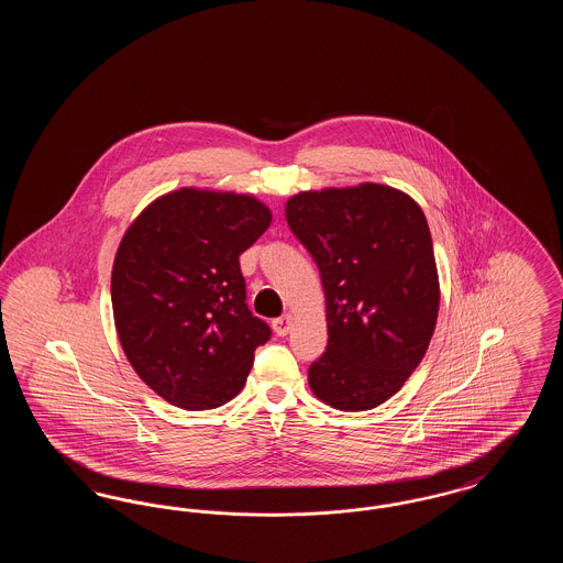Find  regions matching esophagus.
<instances>
[{"label":"esophagus","mask_w":563,"mask_h":563,"mask_svg":"<svg viewBox=\"0 0 563 563\" xmlns=\"http://www.w3.org/2000/svg\"><path fill=\"white\" fill-rule=\"evenodd\" d=\"M291 324H294L291 314H285V317H280V319L274 321V331H276L278 335H287V333L291 331Z\"/></svg>","instance_id":"1"}]
</instances>
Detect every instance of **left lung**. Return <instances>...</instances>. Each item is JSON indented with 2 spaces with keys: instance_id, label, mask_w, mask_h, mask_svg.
I'll return each mask as SVG.
<instances>
[{
  "instance_id": "left-lung-1",
  "label": "left lung",
  "mask_w": 563,
  "mask_h": 563,
  "mask_svg": "<svg viewBox=\"0 0 563 563\" xmlns=\"http://www.w3.org/2000/svg\"><path fill=\"white\" fill-rule=\"evenodd\" d=\"M285 217L321 269L329 344L308 369L317 399L365 411L388 401L429 350L439 272L420 205L382 184L299 191Z\"/></svg>"
}]
</instances>
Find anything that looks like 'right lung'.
<instances>
[{
    "instance_id": "1",
    "label": "right lung",
    "mask_w": 563,
    "mask_h": 563,
    "mask_svg": "<svg viewBox=\"0 0 563 563\" xmlns=\"http://www.w3.org/2000/svg\"><path fill=\"white\" fill-rule=\"evenodd\" d=\"M272 223L253 194L179 188L126 228L111 268L118 340L164 401L214 409L244 386L269 327L244 303L242 253Z\"/></svg>"
}]
</instances>
